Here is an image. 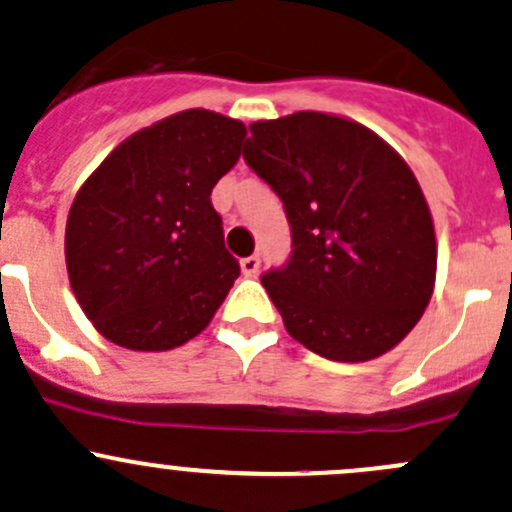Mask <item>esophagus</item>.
<instances>
[{"mask_svg": "<svg viewBox=\"0 0 512 512\" xmlns=\"http://www.w3.org/2000/svg\"><path fill=\"white\" fill-rule=\"evenodd\" d=\"M240 270H242V275H245V277H255L257 270H260V257H257V255L245 257V260L240 262Z\"/></svg>", "mask_w": 512, "mask_h": 512, "instance_id": "esophagus-1", "label": "esophagus"}]
</instances>
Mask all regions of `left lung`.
Segmentation results:
<instances>
[{
  "mask_svg": "<svg viewBox=\"0 0 512 512\" xmlns=\"http://www.w3.org/2000/svg\"><path fill=\"white\" fill-rule=\"evenodd\" d=\"M250 133L242 156L292 225L287 267L262 275L289 337L352 364L391 352L436 285V230L414 170L337 113L297 111Z\"/></svg>",
  "mask_w": 512,
  "mask_h": 512,
  "instance_id": "left-lung-1",
  "label": "left lung"
}]
</instances>
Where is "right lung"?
Instances as JSON below:
<instances>
[{"label":"right lung","mask_w":512,"mask_h":512,"mask_svg":"<svg viewBox=\"0 0 512 512\" xmlns=\"http://www.w3.org/2000/svg\"><path fill=\"white\" fill-rule=\"evenodd\" d=\"M245 136L237 118L188 108L131 133L84 180L66 218V272L108 342L168 352L215 317L240 265L210 193Z\"/></svg>","instance_id":"obj_1"}]
</instances>
